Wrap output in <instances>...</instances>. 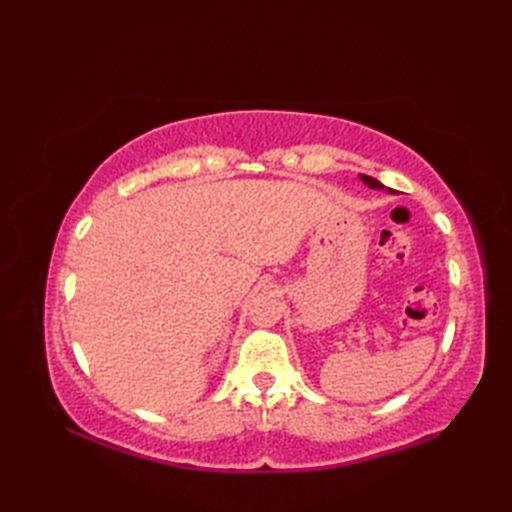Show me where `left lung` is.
Listing matches in <instances>:
<instances>
[{
	"mask_svg": "<svg viewBox=\"0 0 512 512\" xmlns=\"http://www.w3.org/2000/svg\"><path fill=\"white\" fill-rule=\"evenodd\" d=\"M361 179H363V183H365V185H369V188H374V190H384V185H382L380 181H376L374 177H367V175H361Z\"/></svg>",
	"mask_w": 512,
	"mask_h": 512,
	"instance_id": "1",
	"label": "left lung"
}]
</instances>
